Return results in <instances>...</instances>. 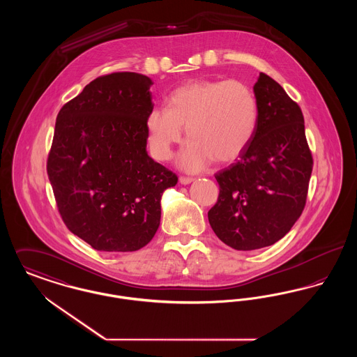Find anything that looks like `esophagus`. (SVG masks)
Wrapping results in <instances>:
<instances>
[{"label":"esophagus","instance_id":"34e87169","mask_svg":"<svg viewBox=\"0 0 357 357\" xmlns=\"http://www.w3.org/2000/svg\"><path fill=\"white\" fill-rule=\"evenodd\" d=\"M194 181V178H191V176H181L179 178V182L182 183V185H188V183H191Z\"/></svg>","mask_w":357,"mask_h":357}]
</instances>
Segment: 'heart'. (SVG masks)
<instances>
[{
	"mask_svg": "<svg viewBox=\"0 0 357 357\" xmlns=\"http://www.w3.org/2000/svg\"><path fill=\"white\" fill-rule=\"evenodd\" d=\"M166 104L147 115L150 149L158 160L170 159L186 127L190 139L179 155L183 170H202L213 159L231 162L255 135L258 104L250 86L239 80H194L174 89Z\"/></svg>",
	"mask_w": 357,
	"mask_h": 357,
	"instance_id": "1",
	"label": "heart"
}]
</instances>
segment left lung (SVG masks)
Masks as SVG:
<instances>
[{"label": "left lung", "instance_id": "left-lung-1", "mask_svg": "<svg viewBox=\"0 0 357 357\" xmlns=\"http://www.w3.org/2000/svg\"><path fill=\"white\" fill-rule=\"evenodd\" d=\"M258 121L237 163L215 174L218 201L208 210L215 236L236 250L271 246L305 207L313 158L301 108L266 73L255 84Z\"/></svg>", "mask_w": 357, "mask_h": 357}]
</instances>
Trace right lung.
Instances as JSON below:
<instances>
[{"mask_svg": "<svg viewBox=\"0 0 357 357\" xmlns=\"http://www.w3.org/2000/svg\"><path fill=\"white\" fill-rule=\"evenodd\" d=\"M153 80L114 72L85 85L56 119L47 172L69 231L102 252H135L160 223L176 174L146 151Z\"/></svg>", "mask_w": 357, "mask_h": 357, "instance_id": "obj_1", "label": "right lung"}]
</instances>
